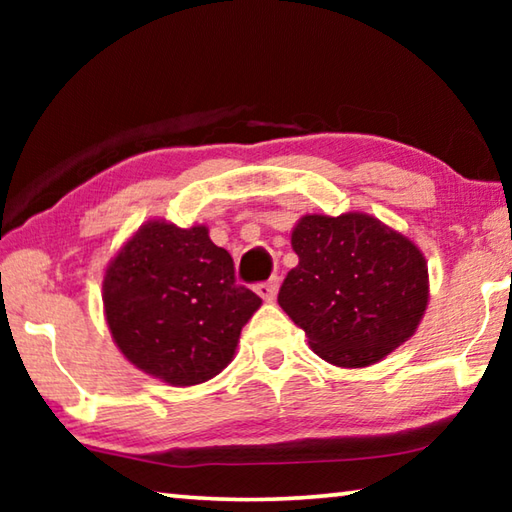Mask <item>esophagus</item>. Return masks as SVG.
Listing matches in <instances>:
<instances>
[{
    "mask_svg": "<svg viewBox=\"0 0 512 512\" xmlns=\"http://www.w3.org/2000/svg\"><path fill=\"white\" fill-rule=\"evenodd\" d=\"M277 289H280V277H271V280H266L262 284H257L255 291L257 296L262 298L264 302H273L277 296Z\"/></svg>",
    "mask_w": 512,
    "mask_h": 512,
    "instance_id": "34e87169",
    "label": "esophagus"
}]
</instances>
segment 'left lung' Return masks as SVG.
Segmentation results:
<instances>
[{"label": "left lung", "mask_w": 512, "mask_h": 512, "mask_svg": "<svg viewBox=\"0 0 512 512\" xmlns=\"http://www.w3.org/2000/svg\"><path fill=\"white\" fill-rule=\"evenodd\" d=\"M298 266L277 302L320 359L366 368L409 341L429 305L422 250L363 212L305 214L291 232Z\"/></svg>", "instance_id": "8db88e82"}]
</instances>
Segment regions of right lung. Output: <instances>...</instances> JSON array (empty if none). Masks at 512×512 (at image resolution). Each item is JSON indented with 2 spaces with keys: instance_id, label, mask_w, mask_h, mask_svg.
Segmentation results:
<instances>
[{
  "instance_id": "add662e5",
  "label": "right lung",
  "mask_w": 512,
  "mask_h": 512,
  "mask_svg": "<svg viewBox=\"0 0 512 512\" xmlns=\"http://www.w3.org/2000/svg\"><path fill=\"white\" fill-rule=\"evenodd\" d=\"M262 298L235 282V264L205 225L151 219L110 259L103 314L119 352L171 386L212 379L235 357Z\"/></svg>"
}]
</instances>
